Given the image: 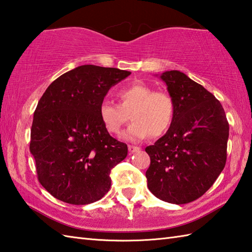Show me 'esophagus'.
<instances>
[{
    "label": "esophagus",
    "instance_id": "1",
    "mask_svg": "<svg viewBox=\"0 0 252 252\" xmlns=\"http://www.w3.org/2000/svg\"><path fill=\"white\" fill-rule=\"evenodd\" d=\"M127 149H129V153L130 154H133V153H136V152H140V147L137 146H133V145H129V147H127Z\"/></svg>",
    "mask_w": 252,
    "mask_h": 252
}]
</instances>
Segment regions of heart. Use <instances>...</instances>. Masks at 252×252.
Returning <instances> with one entry per match:
<instances>
[{
  "label": "heart",
  "mask_w": 252,
  "mask_h": 252,
  "mask_svg": "<svg viewBox=\"0 0 252 252\" xmlns=\"http://www.w3.org/2000/svg\"><path fill=\"white\" fill-rule=\"evenodd\" d=\"M119 104L110 100L101 101L99 119L105 129L119 135L131 116L132 123L125 132L129 141H141L148 135L159 137L172 126L175 103L165 91H155L146 83L137 82L118 90Z\"/></svg>",
  "instance_id": "1"
}]
</instances>
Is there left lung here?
Instances as JSON below:
<instances>
[{
  "mask_svg": "<svg viewBox=\"0 0 252 252\" xmlns=\"http://www.w3.org/2000/svg\"><path fill=\"white\" fill-rule=\"evenodd\" d=\"M160 79L174 99L175 116L167 133L145 148L147 186L159 199L183 205L205 194L225 167L229 126L221 103L202 85L178 70Z\"/></svg>",
  "mask_w": 252,
  "mask_h": 252,
  "instance_id": "obj_1",
  "label": "left lung"
}]
</instances>
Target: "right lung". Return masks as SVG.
I'll return each mask as SVG.
<instances>
[{
    "label": "right lung",
    "mask_w": 252,
    "mask_h": 252,
    "mask_svg": "<svg viewBox=\"0 0 252 252\" xmlns=\"http://www.w3.org/2000/svg\"><path fill=\"white\" fill-rule=\"evenodd\" d=\"M118 68L79 66L53 81L42 95L31 126L30 153L41 185L57 199L88 205L103 198L110 171L127 155L98 115L111 87L130 76Z\"/></svg>",
    "instance_id": "obj_1"
}]
</instances>
